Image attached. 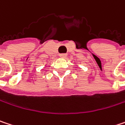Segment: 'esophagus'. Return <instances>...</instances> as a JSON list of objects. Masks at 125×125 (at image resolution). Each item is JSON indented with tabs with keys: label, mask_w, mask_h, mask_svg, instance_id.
Instances as JSON below:
<instances>
[{
	"label": "esophagus",
	"mask_w": 125,
	"mask_h": 125,
	"mask_svg": "<svg viewBox=\"0 0 125 125\" xmlns=\"http://www.w3.org/2000/svg\"><path fill=\"white\" fill-rule=\"evenodd\" d=\"M59 56H60L61 58H66L67 56V54L66 53H61Z\"/></svg>",
	"instance_id": "obj_1"
}]
</instances>
